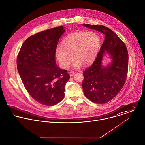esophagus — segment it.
<instances>
[{"label":"esophagus","instance_id":"obj_1","mask_svg":"<svg viewBox=\"0 0 145 145\" xmlns=\"http://www.w3.org/2000/svg\"><path fill=\"white\" fill-rule=\"evenodd\" d=\"M74 74H75V71H70V76H73V75H74Z\"/></svg>","mask_w":145,"mask_h":145}]
</instances>
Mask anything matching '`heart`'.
<instances>
[{
    "mask_svg": "<svg viewBox=\"0 0 145 145\" xmlns=\"http://www.w3.org/2000/svg\"><path fill=\"white\" fill-rule=\"evenodd\" d=\"M62 46H58L55 55L62 68H67L75 60L73 67H80L81 63L86 65L96 57L101 46L98 35L93 32H77L67 36L62 41Z\"/></svg>",
    "mask_w": 145,
    "mask_h": 145,
    "instance_id": "heart-1",
    "label": "heart"
}]
</instances>
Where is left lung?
<instances>
[{
  "mask_svg": "<svg viewBox=\"0 0 145 145\" xmlns=\"http://www.w3.org/2000/svg\"><path fill=\"white\" fill-rule=\"evenodd\" d=\"M104 35V40L96 59L83 71L84 94L94 103L104 104L113 99L122 89L128 73V54L124 42L110 29L102 25L83 24ZM104 50L112 61L108 67L101 66Z\"/></svg>",
  "mask_w": 145,
  "mask_h": 145,
  "instance_id": "8db88e82",
  "label": "left lung"
}]
</instances>
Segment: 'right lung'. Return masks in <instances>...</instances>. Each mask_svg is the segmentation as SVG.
Masks as SVG:
<instances>
[{
	"instance_id": "add662e5",
	"label": "right lung",
	"mask_w": 145,
	"mask_h": 145,
	"mask_svg": "<svg viewBox=\"0 0 145 145\" xmlns=\"http://www.w3.org/2000/svg\"><path fill=\"white\" fill-rule=\"evenodd\" d=\"M64 32L59 26L30 36L17 56V70L25 89L33 99L47 106L62 101L70 79L67 70L60 69L55 61L56 48Z\"/></svg>"
}]
</instances>
